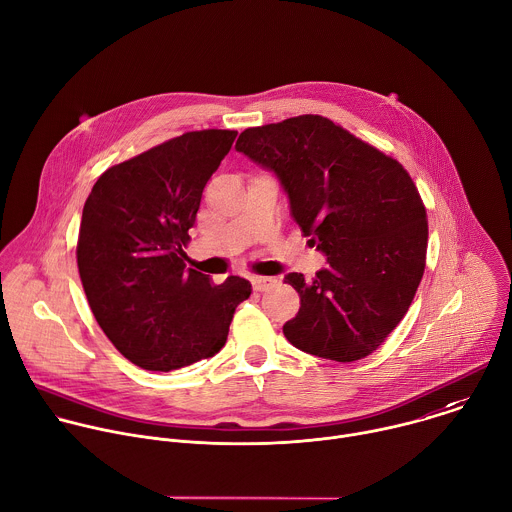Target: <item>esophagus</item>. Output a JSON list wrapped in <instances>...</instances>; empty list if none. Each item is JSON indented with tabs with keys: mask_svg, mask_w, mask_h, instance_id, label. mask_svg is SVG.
I'll return each mask as SVG.
<instances>
[{
	"mask_svg": "<svg viewBox=\"0 0 512 512\" xmlns=\"http://www.w3.org/2000/svg\"><path fill=\"white\" fill-rule=\"evenodd\" d=\"M251 281H253V287H255L257 291H267V289H271V287L277 285V279H275V277H253Z\"/></svg>",
	"mask_w": 512,
	"mask_h": 512,
	"instance_id": "34e87169",
	"label": "esophagus"
}]
</instances>
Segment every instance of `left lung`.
<instances>
[{
  "label": "left lung",
  "instance_id": "obj_1",
  "mask_svg": "<svg viewBox=\"0 0 512 512\" xmlns=\"http://www.w3.org/2000/svg\"><path fill=\"white\" fill-rule=\"evenodd\" d=\"M235 148L273 170L291 217L327 255L311 281L285 275L301 299L285 337L333 362L370 356L406 315L426 267V207L408 170L317 114L247 128Z\"/></svg>",
  "mask_w": 512,
  "mask_h": 512
}]
</instances>
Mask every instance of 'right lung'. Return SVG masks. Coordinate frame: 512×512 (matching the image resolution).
<instances>
[{
	"mask_svg": "<svg viewBox=\"0 0 512 512\" xmlns=\"http://www.w3.org/2000/svg\"><path fill=\"white\" fill-rule=\"evenodd\" d=\"M237 130H195L110 166L86 199L76 247L88 305L132 364L170 372L213 358L251 283L187 269L189 229Z\"/></svg>",
	"mask_w": 512,
	"mask_h": 512,
	"instance_id": "add662e5",
	"label": "right lung"
}]
</instances>
